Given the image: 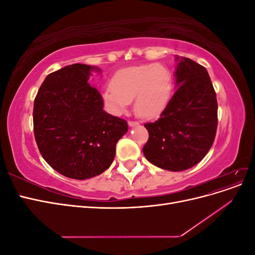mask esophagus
<instances>
[{
  "mask_svg": "<svg viewBox=\"0 0 255 255\" xmlns=\"http://www.w3.org/2000/svg\"><path fill=\"white\" fill-rule=\"evenodd\" d=\"M138 126V122H135V121H128V127L130 128H134V127H137Z\"/></svg>",
  "mask_w": 255,
  "mask_h": 255,
  "instance_id": "esophagus-1",
  "label": "esophagus"
}]
</instances>
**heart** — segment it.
Masks as SVG:
<instances>
[{
  "instance_id": "1",
  "label": "heart",
  "mask_w": 255,
  "mask_h": 255,
  "mask_svg": "<svg viewBox=\"0 0 255 255\" xmlns=\"http://www.w3.org/2000/svg\"><path fill=\"white\" fill-rule=\"evenodd\" d=\"M173 94V76L163 65L146 64L125 68L112 79V86L102 89L101 96L113 114L125 112L133 101L136 116L156 118L165 111Z\"/></svg>"
}]
</instances>
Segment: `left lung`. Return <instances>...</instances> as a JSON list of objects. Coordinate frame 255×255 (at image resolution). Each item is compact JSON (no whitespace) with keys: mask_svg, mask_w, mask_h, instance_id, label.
<instances>
[{"mask_svg":"<svg viewBox=\"0 0 255 255\" xmlns=\"http://www.w3.org/2000/svg\"><path fill=\"white\" fill-rule=\"evenodd\" d=\"M175 92L155 122L146 123L149 139L142 152L151 164L183 171L201 161L217 130V98L206 69L175 55Z\"/></svg>","mask_w":255,"mask_h":255,"instance_id":"1","label":"left lung"}]
</instances>
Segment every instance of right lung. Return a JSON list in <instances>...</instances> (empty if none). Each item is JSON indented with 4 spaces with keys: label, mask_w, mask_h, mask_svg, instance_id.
Here are the masks:
<instances>
[{
    "label": "right lung",
    "mask_w": 255,
    "mask_h": 255,
    "mask_svg": "<svg viewBox=\"0 0 255 255\" xmlns=\"http://www.w3.org/2000/svg\"><path fill=\"white\" fill-rule=\"evenodd\" d=\"M92 71L84 64L50 73L34 102V134L44 160L74 180L101 174L112 165L116 144L128 132L126 120L103 110V99L91 87Z\"/></svg>",
    "instance_id": "right-lung-1"
}]
</instances>
